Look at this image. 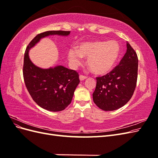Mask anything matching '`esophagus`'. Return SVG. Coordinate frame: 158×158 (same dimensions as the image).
<instances>
[{
  "instance_id": "1",
  "label": "esophagus",
  "mask_w": 158,
  "mask_h": 158,
  "mask_svg": "<svg viewBox=\"0 0 158 158\" xmlns=\"http://www.w3.org/2000/svg\"><path fill=\"white\" fill-rule=\"evenodd\" d=\"M85 78H87V76H84V75H82V74H81V75H80V80L81 81H82V80H85Z\"/></svg>"
}]
</instances>
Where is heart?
Masks as SVG:
<instances>
[{"label":"heart","mask_w":158,"mask_h":158,"mask_svg":"<svg viewBox=\"0 0 158 158\" xmlns=\"http://www.w3.org/2000/svg\"><path fill=\"white\" fill-rule=\"evenodd\" d=\"M120 52V45L115 40L95 41L82 44L78 51L70 49L68 57L74 67L82 63V56L88 57L87 64L94 73L103 74L115 64Z\"/></svg>","instance_id":"b5f03b06"}]
</instances>
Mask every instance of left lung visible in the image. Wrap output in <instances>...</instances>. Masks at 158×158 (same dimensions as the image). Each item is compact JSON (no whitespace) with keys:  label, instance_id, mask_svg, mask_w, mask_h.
<instances>
[{"label":"left lung","instance_id":"8db88e82","mask_svg":"<svg viewBox=\"0 0 158 158\" xmlns=\"http://www.w3.org/2000/svg\"><path fill=\"white\" fill-rule=\"evenodd\" d=\"M127 47L126 53L119 64L107 74L96 77L93 100L103 111H114L125 106L135 90L138 59L128 43Z\"/></svg>","mask_w":158,"mask_h":158}]
</instances>
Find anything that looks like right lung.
Returning a JSON list of instances; mask_svg holds the SVG:
<instances>
[{
    "label": "right lung",
    "instance_id": "1",
    "mask_svg": "<svg viewBox=\"0 0 158 158\" xmlns=\"http://www.w3.org/2000/svg\"><path fill=\"white\" fill-rule=\"evenodd\" d=\"M70 31H47L37 35L26 47L23 65V76L28 92L38 106L50 111H60L70 104L74 91L80 83L76 70L63 66L42 69L29 58V49L49 35H68Z\"/></svg>",
    "mask_w": 158,
    "mask_h": 158
}]
</instances>
